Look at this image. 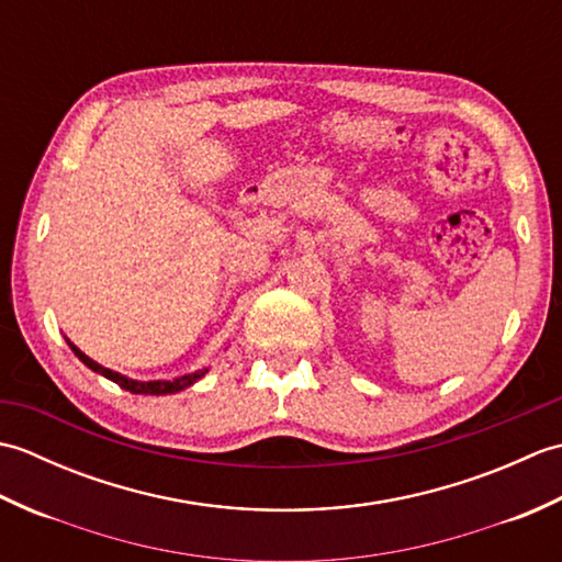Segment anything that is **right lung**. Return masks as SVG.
Segmentation results:
<instances>
[{
    "mask_svg": "<svg viewBox=\"0 0 562 562\" xmlns=\"http://www.w3.org/2000/svg\"><path fill=\"white\" fill-rule=\"evenodd\" d=\"M69 348L75 350V355L79 357V360L87 364L89 369H93V372H99V374H103L105 379H111V381H115L117 386H123L125 391H130V393H149V396H164V393H176V391H181V389H188L190 384H195V381L205 374V372H195V374H186V376H181V379H173V381H133V379H127V376H123V374H117V372H111V369H105V367H101L99 362H93L91 357H87L83 355L79 348H75V345L69 342Z\"/></svg>",
    "mask_w": 562,
    "mask_h": 562,
    "instance_id": "right-lung-1",
    "label": "right lung"
}]
</instances>
